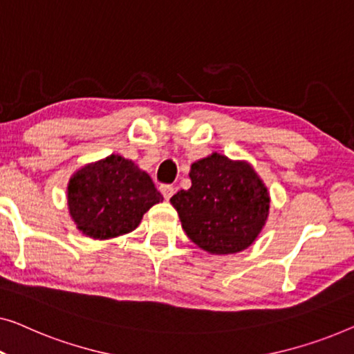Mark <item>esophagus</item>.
<instances>
[{"mask_svg": "<svg viewBox=\"0 0 354 354\" xmlns=\"http://www.w3.org/2000/svg\"><path fill=\"white\" fill-rule=\"evenodd\" d=\"M160 192H162V196H163V198H165V201H170L173 194H175V187L165 184V186H160Z\"/></svg>", "mask_w": 354, "mask_h": 354, "instance_id": "1", "label": "esophagus"}]
</instances>
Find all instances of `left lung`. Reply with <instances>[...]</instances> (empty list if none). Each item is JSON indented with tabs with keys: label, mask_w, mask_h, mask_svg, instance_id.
Masks as SVG:
<instances>
[{
	"label": "left lung",
	"mask_w": 354,
	"mask_h": 354,
	"mask_svg": "<svg viewBox=\"0 0 354 354\" xmlns=\"http://www.w3.org/2000/svg\"><path fill=\"white\" fill-rule=\"evenodd\" d=\"M192 186L170 198L187 237L212 255H232L255 242L270 215V192L245 160L213 152L194 162Z\"/></svg>",
	"instance_id": "obj_1"
}]
</instances>
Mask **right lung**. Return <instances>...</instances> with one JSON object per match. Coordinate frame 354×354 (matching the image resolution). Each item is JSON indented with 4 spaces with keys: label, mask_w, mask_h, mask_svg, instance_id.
<instances>
[{
    "label": "right lung",
    "mask_w": 354,
    "mask_h": 354,
    "mask_svg": "<svg viewBox=\"0 0 354 354\" xmlns=\"http://www.w3.org/2000/svg\"><path fill=\"white\" fill-rule=\"evenodd\" d=\"M162 201L151 176L115 153L80 168L67 186L72 221L80 232L97 241L134 231L144 213Z\"/></svg>",
    "instance_id": "add662e5"
}]
</instances>
